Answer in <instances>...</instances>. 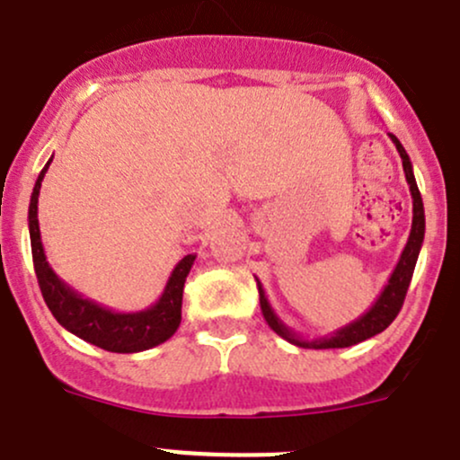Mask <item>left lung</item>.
Returning <instances> with one entry per match:
<instances>
[{
  "instance_id": "obj_1",
  "label": "left lung",
  "mask_w": 460,
  "mask_h": 460,
  "mask_svg": "<svg viewBox=\"0 0 460 460\" xmlns=\"http://www.w3.org/2000/svg\"><path fill=\"white\" fill-rule=\"evenodd\" d=\"M389 138L394 140L395 149H398L400 158H402L404 179H407L409 192H411L413 217H411V232H409L407 245H404L402 254H400L398 263H395L394 272H391L389 281H386V286L383 288V293L378 295V299H376L374 306H371L365 315H360L358 320H353L351 324L342 326V329L333 331V333L324 335V338L304 340L302 335H297L293 329H288V326H286L284 322L277 317V313L272 311L261 281L254 277V279H257V288H259V304H261V313H263V317H266L268 326H270L277 335H281L284 340H288L290 344H297V347H304V349L353 347V344L365 342V340L383 333L386 326L395 320V315L400 313V308H402L404 295H407L409 281H411L413 268H416V261H418V252H420L422 239H425V208H422L420 190H418L416 179H413V167H411V161H409L407 152H404V147L400 145V140L395 138L394 134H389Z\"/></svg>"
}]
</instances>
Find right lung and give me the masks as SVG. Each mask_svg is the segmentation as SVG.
<instances>
[{
    "mask_svg": "<svg viewBox=\"0 0 460 460\" xmlns=\"http://www.w3.org/2000/svg\"><path fill=\"white\" fill-rule=\"evenodd\" d=\"M51 161L40 172L29 206V232L31 250H33V266L49 311L53 313V317L66 331H71V333L84 340V342L95 344V347L111 353H138L145 351V349L158 347L165 340H170L181 324L183 286L190 270H192V263L197 259V254H185L176 263L158 302L145 308V311L116 313L111 308L80 295L66 281H62L53 272V268L49 266L47 254H44L42 236H40L38 199L44 174H47Z\"/></svg>",
    "mask_w": 460,
    "mask_h": 460,
    "instance_id": "add662e5",
    "label": "right lung"
}]
</instances>
